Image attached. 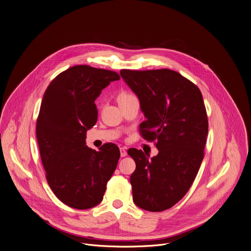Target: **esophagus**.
I'll return each instance as SVG.
<instances>
[{
    "label": "esophagus",
    "instance_id": "esophagus-1",
    "mask_svg": "<svg viewBox=\"0 0 251 251\" xmlns=\"http://www.w3.org/2000/svg\"><path fill=\"white\" fill-rule=\"evenodd\" d=\"M120 154H121L122 157H124V156L127 155V151H126L125 148H120Z\"/></svg>",
    "mask_w": 251,
    "mask_h": 251
}]
</instances>
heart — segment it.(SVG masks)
<instances>
[{
    "label": "heart",
    "instance_id": "obj_1",
    "mask_svg": "<svg viewBox=\"0 0 251 251\" xmlns=\"http://www.w3.org/2000/svg\"><path fill=\"white\" fill-rule=\"evenodd\" d=\"M134 98H136V96L132 92L122 91L117 96V101H118V103H122V102H125V101H127L131 99H134Z\"/></svg>",
    "mask_w": 251,
    "mask_h": 251
}]
</instances>
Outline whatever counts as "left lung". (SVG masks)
<instances>
[{
    "instance_id": "left-lung-1",
    "label": "left lung",
    "mask_w": 251,
    "mask_h": 251,
    "mask_svg": "<svg viewBox=\"0 0 251 251\" xmlns=\"http://www.w3.org/2000/svg\"><path fill=\"white\" fill-rule=\"evenodd\" d=\"M120 74L147 118L140 135L158 150L151 159L141 150H128L136 163L130 177L133 201L150 212L168 210L187 193L204 157L208 117L202 94L170 69H123Z\"/></svg>"
}]
</instances>
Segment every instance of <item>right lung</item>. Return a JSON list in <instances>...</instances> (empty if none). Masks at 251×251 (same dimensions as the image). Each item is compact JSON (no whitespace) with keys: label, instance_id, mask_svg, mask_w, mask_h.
Segmentation results:
<instances>
[{"label":"right lung","instance_id":"1","mask_svg":"<svg viewBox=\"0 0 251 251\" xmlns=\"http://www.w3.org/2000/svg\"><path fill=\"white\" fill-rule=\"evenodd\" d=\"M120 75L113 71L77 65L60 73L43 96L36 137L46 180L67 206L86 210L99 205L120 157L106 143L100 151L86 145V132L98 121L95 103Z\"/></svg>","mask_w":251,"mask_h":251}]
</instances>
